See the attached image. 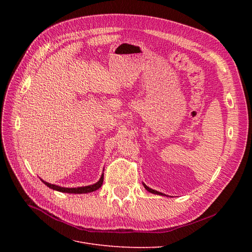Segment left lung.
<instances>
[{"label": "left lung", "mask_w": 252, "mask_h": 252, "mask_svg": "<svg viewBox=\"0 0 252 252\" xmlns=\"http://www.w3.org/2000/svg\"><path fill=\"white\" fill-rule=\"evenodd\" d=\"M143 185H144V187H145V189L147 190V191H149V192H151V193H155V194H159V195H166V194H164V193H162V192H158V191H157V190H154V189H151V188H149L148 186H146L143 183ZM167 196V195H166Z\"/></svg>", "instance_id": "left-lung-1"}]
</instances>
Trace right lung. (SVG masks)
Returning a JSON list of instances; mask_svg holds the SVG:
<instances>
[{
    "mask_svg": "<svg viewBox=\"0 0 252 252\" xmlns=\"http://www.w3.org/2000/svg\"><path fill=\"white\" fill-rule=\"evenodd\" d=\"M41 181L44 183L45 185H46L47 187L53 189V190H57V191H60V192H67V193H88V192H93V191H95V190H97L98 188H100L103 184V181H104V173L101 175V179L98 180L95 184L94 185H89V186H83V187H77V188H66V187H61V186H58V185H53V184H50V183H47L45 182L41 179Z\"/></svg>",
    "mask_w": 252,
    "mask_h": 252,
    "instance_id": "1",
    "label": "right lung"
}]
</instances>
